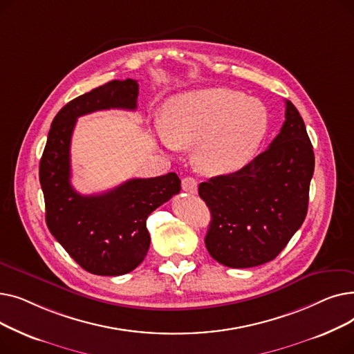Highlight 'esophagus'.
<instances>
[{
    "label": "esophagus",
    "instance_id": "esophagus-1",
    "mask_svg": "<svg viewBox=\"0 0 354 354\" xmlns=\"http://www.w3.org/2000/svg\"><path fill=\"white\" fill-rule=\"evenodd\" d=\"M182 189L188 194H196L198 191V182L195 178L187 176L182 179Z\"/></svg>",
    "mask_w": 354,
    "mask_h": 354
}]
</instances>
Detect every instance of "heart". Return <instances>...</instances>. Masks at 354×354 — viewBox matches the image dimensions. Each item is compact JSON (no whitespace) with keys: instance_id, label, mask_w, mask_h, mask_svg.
<instances>
[{"instance_id":"obj_1","label":"heart","mask_w":354,"mask_h":354,"mask_svg":"<svg viewBox=\"0 0 354 354\" xmlns=\"http://www.w3.org/2000/svg\"><path fill=\"white\" fill-rule=\"evenodd\" d=\"M267 129L268 110L261 100L228 87H211L167 100L153 133L172 152L195 147L196 169L218 176L243 167L255 155Z\"/></svg>"}]
</instances>
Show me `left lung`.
<instances>
[{"label":"left lung","instance_id":"left-lung-1","mask_svg":"<svg viewBox=\"0 0 354 354\" xmlns=\"http://www.w3.org/2000/svg\"><path fill=\"white\" fill-rule=\"evenodd\" d=\"M313 172L304 120L287 100L286 122L267 151L234 174L199 183L212 216L205 236L211 257L231 268L274 259L306 219Z\"/></svg>","mask_w":354,"mask_h":354}]
</instances>
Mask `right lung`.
<instances>
[{
  "label": "right lung",
  "instance_id": "right-lung-1",
  "mask_svg": "<svg viewBox=\"0 0 354 354\" xmlns=\"http://www.w3.org/2000/svg\"><path fill=\"white\" fill-rule=\"evenodd\" d=\"M136 80H113L68 102L55 115L40 160L46 222L53 236L83 270L116 277L133 271L147 254L146 219L180 191L175 172L130 179L99 195H82L70 183V143L77 118L97 110H135Z\"/></svg>",
  "mask_w": 354,
  "mask_h": 354
}]
</instances>
